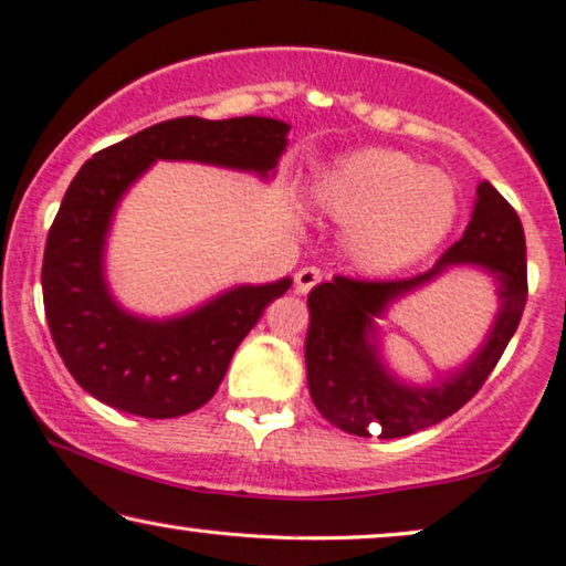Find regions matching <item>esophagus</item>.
<instances>
[{
  "label": "esophagus",
  "mask_w": 566,
  "mask_h": 566,
  "mask_svg": "<svg viewBox=\"0 0 566 566\" xmlns=\"http://www.w3.org/2000/svg\"><path fill=\"white\" fill-rule=\"evenodd\" d=\"M323 280V272L321 269H315V266H305V269H300L297 274H294V286H297V292L300 294H307L310 290H313V286Z\"/></svg>",
  "instance_id": "1"
}]
</instances>
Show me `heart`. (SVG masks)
<instances>
[{
  "instance_id": "obj_1",
  "label": "heart",
  "mask_w": 566,
  "mask_h": 566,
  "mask_svg": "<svg viewBox=\"0 0 566 566\" xmlns=\"http://www.w3.org/2000/svg\"><path fill=\"white\" fill-rule=\"evenodd\" d=\"M313 202L344 228V249L366 274L400 272L446 241L461 218L449 174L392 148H361L317 174Z\"/></svg>"
}]
</instances>
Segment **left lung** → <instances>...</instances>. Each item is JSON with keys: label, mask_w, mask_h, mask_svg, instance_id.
<instances>
[{"label": "left lung", "mask_w": 566, "mask_h": 566, "mask_svg": "<svg viewBox=\"0 0 566 566\" xmlns=\"http://www.w3.org/2000/svg\"><path fill=\"white\" fill-rule=\"evenodd\" d=\"M451 265H476L496 282L499 313L483 346L431 386H410L380 359L376 321L420 285ZM528 282L525 235L518 212L490 181L476 187L472 220L464 235L436 261L431 272L392 282H361L333 276L307 294L310 328L305 338L307 387L321 416L340 431L369 439H402L441 423L472 400L518 331Z\"/></svg>", "instance_id": "left-lung-1"}]
</instances>
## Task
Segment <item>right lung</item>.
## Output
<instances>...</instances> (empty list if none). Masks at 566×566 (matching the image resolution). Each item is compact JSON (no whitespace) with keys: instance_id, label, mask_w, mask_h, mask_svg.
I'll use <instances>...</instances> for the list:
<instances>
[{"instance_id":"right-lung-1","label":"right lung","mask_w":566,"mask_h":566,"mask_svg":"<svg viewBox=\"0 0 566 566\" xmlns=\"http://www.w3.org/2000/svg\"><path fill=\"white\" fill-rule=\"evenodd\" d=\"M290 125L274 117L150 125L94 154L71 181L48 230L43 305L53 344L78 385L140 418L187 416L218 392L235 348L292 280L238 284L174 317H143L113 297L107 235L120 200L156 161H197L276 174Z\"/></svg>"}]
</instances>
